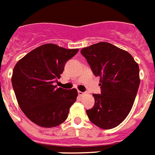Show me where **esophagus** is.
<instances>
[{"instance_id": "34e87169", "label": "esophagus", "mask_w": 155, "mask_h": 155, "mask_svg": "<svg viewBox=\"0 0 155 155\" xmlns=\"http://www.w3.org/2000/svg\"><path fill=\"white\" fill-rule=\"evenodd\" d=\"M84 94H85V93H84V92H81V91H78V95L80 96H83L84 95Z\"/></svg>"}]
</instances>
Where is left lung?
Here are the masks:
<instances>
[{"instance_id":"1","label":"left lung","mask_w":155,"mask_h":155,"mask_svg":"<svg viewBox=\"0 0 155 155\" xmlns=\"http://www.w3.org/2000/svg\"><path fill=\"white\" fill-rule=\"evenodd\" d=\"M81 53L100 77L101 95L93 94L94 107L88 118L99 128L110 129L122 122L130 112L140 86V69L131 54L108 42L84 48Z\"/></svg>"}]
</instances>
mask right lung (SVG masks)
<instances>
[{
    "label": "right lung",
    "mask_w": 155,
    "mask_h": 155,
    "mask_svg": "<svg viewBox=\"0 0 155 155\" xmlns=\"http://www.w3.org/2000/svg\"><path fill=\"white\" fill-rule=\"evenodd\" d=\"M78 48L67 49L45 44L19 59L13 69L12 83L17 102L30 121L44 128H52L66 121L76 102L78 91L55 85L65 63Z\"/></svg>",
    "instance_id": "1"
}]
</instances>
